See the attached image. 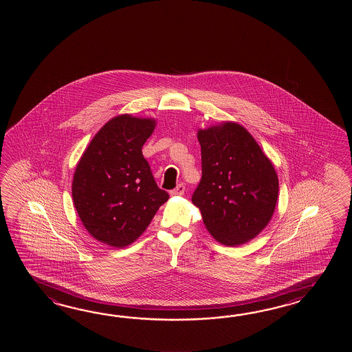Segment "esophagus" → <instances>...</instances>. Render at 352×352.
<instances>
[{"label": "esophagus", "mask_w": 352, "mask_h": 352, "mask_svg": "<svg viewBox=\"0 0 352 352\" xmlns=\"http://www.w3.org/2000/svg\"><path fill=\"white\" fill-rule=\"evenodd\" d=\"M184 192H185V185L179 184L176 188H173V190L170 191V195L171 196H181V195H184Z\"/></svg>", "instance_id": "obj_1"}]
</instances>
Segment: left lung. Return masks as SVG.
<instances>
[{"mask_svg": "<svg viewBox=\"0 0 352 352\" xmlns=\"http://www.w3.org/2000/svg\"><path fill=\"white\" fill-rule=\"evenodd\" d=\"M202 177L192 204L212 238L226 247L254 239L270 224L278 176L254 137L236 122L197 131Z\"/></svg>", "mask_w": 352, "mask_h": 352, "instance_id": "8db88e82", "label": "left lung"}]
</instances>
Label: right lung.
<instances>
[{"label":"right lung","instance_id":"add662e5","mask_svg":"<svg viewBox=\"0 0 352 352\" xmlns=\"http://www.w3.org/2000/svg\"><path fill=\"white\" fill-rule=\"evenodd\" d=\"M155 127V118L117 116L98 131L76 165L75 209L87 232L107 245L132 244L168 200L142 155Z\"/></svg>","mask_w":352,"mask_h":352}]
</instances>
